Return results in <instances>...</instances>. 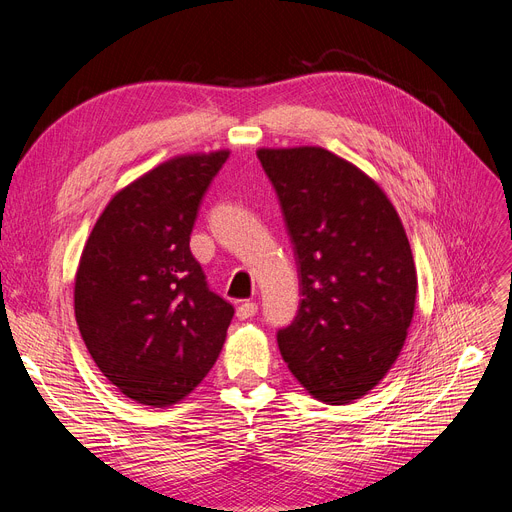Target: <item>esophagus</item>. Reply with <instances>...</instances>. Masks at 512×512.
<instances>
[{
    "mask_svg": "<svg viewBox=\"0 0 512 512\" xmlns=\"http://www.w3.org/2000/svg\"><path fill=\"white\" fill-rule=\"evenodd\" d=\"M255 313H257V303H253V301L240 303L238 309H236V317H238V319H249V317H253Z\"/></svg>",
    "mask_w": 512,
    "mask_h": 512,
    "instance_id": "esophagus-1",
    "label": "esophagus"
}]
</instances>
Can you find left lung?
<instances>
[{
  "instance_id": "obj_1",
  "label": "left lung",
  "mask_w": 512,
  "mask_h": 512,
  "mask_svg": "<svg viewBox=\"0 0 512 512\" xmlns=\"http://www.w3.org/2000/svg\"><path fill=\"white\" fill-rule=\"evenodd\" d=\"M299 265L301 305L278 332L288 369L328 405L367 394L398 359L415 313L411 245L386 193L324 147L259 149Z\"/></svg>"
}]
</instances>
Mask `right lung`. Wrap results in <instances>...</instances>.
Returning <instances> with one entry per match:
<instances>
[{
	"label": "right lung",
	"mask_w": 512,
	"mask_h": 512,
	"mask_svg": "<svg viewBox=\"0 0 512 512\" xmlns=\"http://www.w3.org/2000/svg\"><path fill=\"white\" fill-rule=\"evenodd\" d=\"M228 155H178L124 186L80 255V336L105 378L139 405H176L201 384L224 346L234 307L207 288L188 242L201 199Z\"/></svg>",
	"instance_id": "add662e5"
}]
</instances>
